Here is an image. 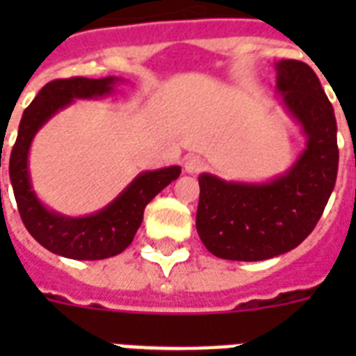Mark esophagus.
I'll use <instances>...</instances> for the list:
<instances>
[{
	"label": "esophagus",
	"mask_w": 356,
	"mask_h": 356,
	"mask_svg": "<svg viewBox=\"0 0 356 356\" xmlns=\"http://www.w3.org/2000/svg\"><path fill=\"white\" fill-rule=\"evenodd\" d=\"M205 168V161L201 159V156H188L186 161H184V172L186 173H200L201 170Z\"/></svg>",
	"instance_id": "obj_1"
}]
</instances>
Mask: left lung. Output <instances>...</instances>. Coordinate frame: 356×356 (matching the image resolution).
I'll return each instance as SVG.
<instances>
[{
    "mask_svg": "<svg viewBox=\"0 0 356 356\" xmlns=\"http://www.w3.org/2000/svg\"><path fill=\"white\" fill-rule=\"evenodd\" d=\"M277 94L301 125L307 145L268 183L200 175L195 227L212 254L266 260L292 251L312 233L337 183V118L314 70L301 60L275 63Z\"/></svg>",
    "mask_w": 356,
    "mask_h": 356,
    "instance_id": "1",
    "label": "left lung"
}]
</instances>
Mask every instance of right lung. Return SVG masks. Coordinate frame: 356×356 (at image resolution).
<instances>
[{
	"mask_svg": "<svg viewBox=\"0 0 356 356\" xmlns=\"http://www.w3.org/2000/svg\"><path fill=\"white\" fill-rule=\"evenodd\" d=\"M120 81V77H72L47 83L24 111L18 138L10 151L8 175L25 229L47 251L66 259L102 260L122 253L138 231L145 205L181 173L179 166L138 173L116 200L102 211L81 218L51 211L36 197L29 177V149L35 134L47 120L75 99L108 96Z\"/></svg>",
	"mask_w": 356,
	"mask_h": 356,
	"instance_id": "obj_1",
	"label": "right lung"
}]
</instances>
